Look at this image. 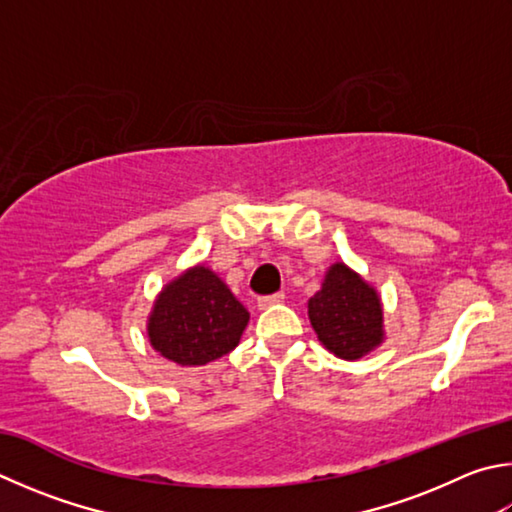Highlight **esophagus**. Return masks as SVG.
Returning a JSON list of instances; mask_svg holds the SVG:
<instances>
[{
	"label": "esophagus",
	"mask_w": 512,
	"mask_h": 512,
	"mask_svg": "<svg viewBox=\"0 0 512 512\" xmlns=\"http://www.w3.org/2000/svg\"><path fill=\"white\" fill-rule=\"evenodd\" d=\"M284 302V293H275V295H266V297H259L257 306L259 309H271L275 304H282Z\"/></svg>",
	"instance_id": "esophagus-1"
}]
</instances>
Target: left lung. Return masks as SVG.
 <instances>
[{
    "label": "left lung",
    "instance_id": "8db88e82",
    "mask_svg": "<svg viewBox=\"0 0 512 512\" xmlns=\"http://www.w3.org/2000/svg\"><path fill=\"white\" fill-rule=\"evenodd\" d=\"M309 320L322 347L342 360H360L385 342L380 293L345 262L327 268L309 300Z\"/></svg>",
    "mask_w": 512,
    "mask_h": 512
}]
</instances>
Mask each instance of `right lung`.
Returning a JSON list of instances; mask_svg holds the SVG:
<instances>
[{"mask_svg": "<svg viewBox=\"0 0 512 512\" xmlns=\"http://www.w3.org/2000/svg\"><path fill=\"white\" fill-rule=\"evenodd\" d=\"M250 313L206 264L167 282L147 315V340L165 360L199 367L239 345Z\"/></svg>", "mask_w": 512, "mask_h": 512, "instance_id": "right-lung-1", "label": "right lung"}]
</instances>
